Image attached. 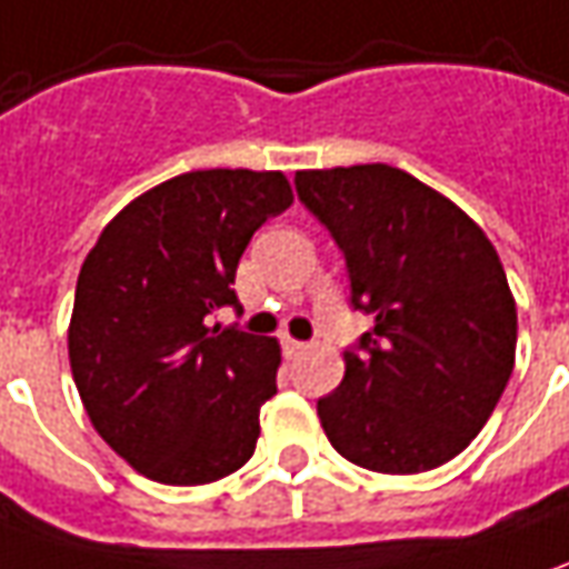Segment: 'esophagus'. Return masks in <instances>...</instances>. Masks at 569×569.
Here are the masks:
<instances>
[{
    "label": "esophagus",
    "instance_id": "obj_1",
    "mask_svg": "<svg viewBox=\"0 0 569 569\" xmlns=\"http://www.w3.org/2000/svg\"><path fill=\"white\" fill-rule=\"evenodd\" d=\"M305 349H308V342H299V339H289V336H286V339H283V351H286V355H289V358H299V355Z\"/></svg>",
    "mask_w": 569,
    "mask_h": 569
}]
</instances>
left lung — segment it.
<instances>
[{
	"label": "left lung",
	"mask_w": 569,
	"mask_h": 569,
	"mask_svg": "<svg viewBox=\"0 0 569 569\" xmlns=\"http://www.w3.org/2000/svg\"><path fill=\"white\" fill-rule=\"evenodd\" d=\"M373 330L317 417L346 461L423 473L470 446L511 380L517 308L498 252L455 202L389 164L299 171Z\"/></svg>",
	"instance_id": "left-lung-1"
}]
</instances>
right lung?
Masks as SVG:
<instances>
[{
  "mask_svg": "<svg viewBox=\"0 0 569 569\" xmlns=\"http://www.w3.org/2000/svg\"><path fill=\"white\" fill-rule=\"evenodd\" d=\"M289 204L280 171L180 173L127 204L87 254L71 373L96 432L142 477L202 486L252 458L280 346L211 317L239 311V258Z\"/></svg>",
  "mask_w": 569,
  "mask_h": 569,
  "instance_id": "right-lung-1",
  "label": "right lung"
}]
</instances>
